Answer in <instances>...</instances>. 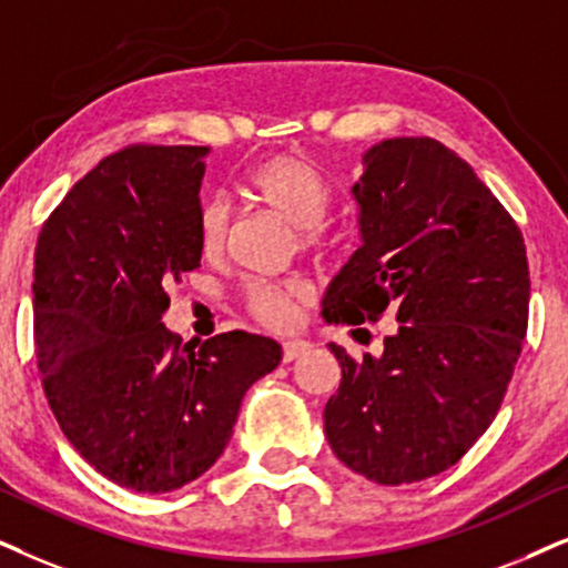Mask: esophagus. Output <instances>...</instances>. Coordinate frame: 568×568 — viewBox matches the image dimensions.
Returning a JSON list of instances; mask_svg holds the SVG:
<instances>
[{
	"label": "esophagus",
	"instance_id": "34e87169",
	"mask_svg": "<svg viewBox=\"0 0 568 568\" xmlns=\"http://www.w3.org/2000/svg\"><path fill=\"white\" fill-rule=\"evenodd\" d=\"M308 348H312V343H306V341H288V343H283V362L285 364L296 362V358L304 356Z\"/></svg>",
	"mask_w": 568,
	"mask_h": 568
}]
</instances>
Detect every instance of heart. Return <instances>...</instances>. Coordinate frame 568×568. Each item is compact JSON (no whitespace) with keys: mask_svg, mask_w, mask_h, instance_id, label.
I'll return each mask as SVG.
<instances>
[{"mask_svg":"<svg viewBox=\"0 0 568 568\" xmlns=\"http://www.w3.org/2000/svg\"><path fill=\"white\" fill-rule=\"evenodd\" d=\"M243 189L254 201L298 233H314L325 222L329 206V191L312 162L293 154H280L256 164L246 175ZM227 214L220 201H206L199 212V243L204 256H217L225 246ZM308 291L301 283L260 285L248 293V306L254 317L275 329L296 325L298 306Z\"/></svg>","mask_w":568,"mask_h":568,"instance_id":"obj_1","label":"heart"}]
</instances>
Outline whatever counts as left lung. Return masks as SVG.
Instances as JSON below:
<instances>
[{
  "label": "left lung",
  "instance_id": "1",
  "mask_svg": "<svg viewBox=\"0 0 568 568\" xmlns=\"http://www.w3.org/2000/svg\"><path fill=\"white\" fill-rule=\"evenodd\" d=\"M351 189L358 246L329 280L322 317L393 312L379 356L343 369L325 406L329 448L356 475L408 485L454 466L490 427L527 333L519 227L475 170L435 139H385Z\"/></svg>",
  "mask_w": 568,
  "mask_h": 568
}]
</instances>
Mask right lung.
<instances>
[{
    "label": "right lung",
    "instance_id": "obj_1",
    "mask_svg": "<svg viewBox=\"0 0 568 568\" xmlns=\"http://www.w3.org/2000/svg\"><path fill=\"white\" fill-rule=\"evenodd\" d=\"M206 146H131L81 178L41 227L36 356L64 437L99 475L170 493L217 462L241 400L283 358L243 329L196 348L164 327L172 283L201 262Z\"/></svg>",
    "mask_w": 568,
    "mask_h": 568
}]
</instances>
